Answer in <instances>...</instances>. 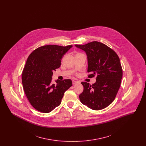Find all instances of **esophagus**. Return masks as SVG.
Masks as SVG:
<instances>
[{"instance_id":"obj_1","label":"esophagus","mask_w":146,"mask_h":146,"mask_svg":"<svg viewBox=\"0 0 146 146\" xmlns=\"http://www.w3.org/2000/svg\"><path fill=\"white\" fill-rule=\"evenodd\" d=\"M77 83H78V82L77 81L72 80V84H73V85H75V84H76Z\"/></svg>"}]
</instances>
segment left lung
Segmentation results:
<instances>
[{
    "instance_id": "obj_1",
    "label": "left lung",
    "mask_w": 146,
    "mask_h": 146,
    "mask_svg": "<svg viewBox=\"0 0 146 146\" xmlns=\"http://www.w3.org/2000/svg\"><path fill=\"white\" fill-rule=\"evenodd\" d=\"M87 55L91 73L88 77L96 75V81L92 85L82 82L84 90L79 95L80 102L93 110L107 107L114 100L120 88L123 70L116 52L104 44L92 42L85 45H76Z\"/></svg>"
}]
</instances>
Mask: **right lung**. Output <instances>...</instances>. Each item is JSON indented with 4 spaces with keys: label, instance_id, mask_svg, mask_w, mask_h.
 Wrapping results in <instances>:
<instances>
[{
    "label": "right lung",
    "instance_id": "1",
    "mask_svg": "<svg viewBox=\"0 0 146 146\" xmlns=\"http://www.w3.org/2000/svg\"><path fill=\"white\" fill-rule=\"evenodd\" d=\"M73 46L48 45L35 50L28 56L22 74L25 93L38 111L49 113L60 106L64 92L72 86L70 79L51 83L53 71L58 68L63 55Z\"/></svg>",
    "mask_w": 146,
    "mask_h": 146
}]
</instances>
